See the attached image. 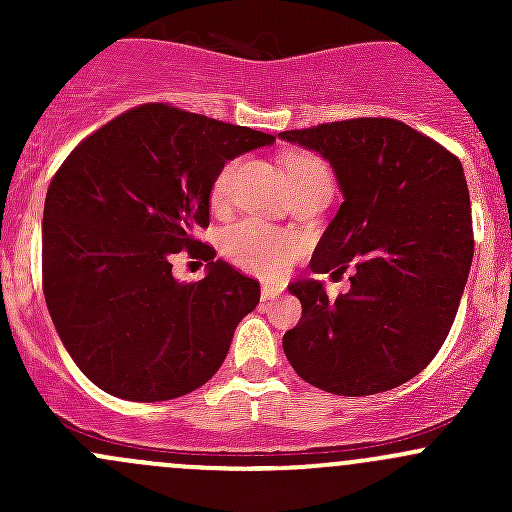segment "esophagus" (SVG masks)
<instances>
[{
	"label": "esophagus",
	"instance_id": "1",
	"mask_svg": "<svg viewBox=\"0 0 512 512\" xmlns=\"http://www.w3.org/2000/svg\"><path fill=\"white\" fill-rule=\"evenodd\" d=\"M280 292L282 289L280 287H275V285H262V289H260V297H262V302H267V299H275V297H280Z\"/></svg>",
	"mask_w": 512,
	"mask_h": 512
}]
</instances>
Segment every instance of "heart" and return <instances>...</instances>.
I'll use <instances>...</instances> for the list:
<instances>
[{
	"instance_id": "b5f03b06",
	"label": "heart",
	"mask_w": 512,
	"mask_h": 512,
	"mask_svg": "<svg viewBox=\"0 0 512 512\" xmlns=\"http://www.w3.org/2000/svg\"><path fill=\"white\" fill-rule=\"evenodd\" d=\"M287 183L289 188H302V185L312 183V180L329 178L327 168L319 163L317 158L304 156H289L287 165ZM232 165L220 170V175L213 183V200L220 203L227 193V185H230ZM299 252L297 237L289 235V232L275 230L270 225L255 223V220H245V223L235 225L225 235V255L235 262L237 267L247 272H255L262 277H277L287 267V262L292 260Z\"/></svg>"
}]
</instances>
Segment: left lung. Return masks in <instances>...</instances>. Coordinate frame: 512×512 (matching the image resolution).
I'll return each mask as SVG.
<instances>
[{"mask_svg": "<svg viewBox=\"0 0 512 512\" xmlns=\"http://www.w3.org/2000/svg\"><path fill=\"white\" fill-rule=\"evenodd\" d=\"M329 160L344 203L314 250L312 272L352 289L329 299L319 280L287 289L302 319L282 339L307 384L339 396L396 389L446 342L473 262L471 195L453 153L394 118H352L282 131Z\"/></svg>", "mask_w": 512, "mask_h": 512, "instance_id": "8db88e82", "label": "left lung"}]
</instances>
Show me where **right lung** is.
<instances>
[{
  "mask_svg": "<svg viewBox=\"0 0 512 512\" xmlns=\"http://www.w3.org/2000/svg\"><path fill=\"white\" fill-rule=\"evenodd\" d=\"M275 136L146 103L71 151L51 180L41 223V277L56 334L106 394L168 401L225 361L260 302V282L195 240L227 160ZM203 256V281L172 277L173 254Z\"/></svg>",
  "mask_w": 512,
  "mask_h": 512,
  "instance_id": "add662e5",
  "label": "right lung"
}]
</instances>
